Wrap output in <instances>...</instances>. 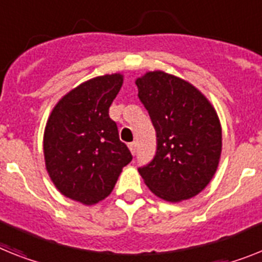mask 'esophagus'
<instances>
[{"mask_svg": "<svg viewBox=\"0 0 262 262\" xmlns=\"http://www.w3.org/2000/svg\"><path fill=\"white\" fill-rule=\"evenodd\" d=\"M129 149H130L132 155H135L136 150H137V142H130L129 144Z\"/></svg>", "mask_w": 262, "mask_h": 262, "instance_id": "obj_1", "label": "esophagus"}]
</instances>
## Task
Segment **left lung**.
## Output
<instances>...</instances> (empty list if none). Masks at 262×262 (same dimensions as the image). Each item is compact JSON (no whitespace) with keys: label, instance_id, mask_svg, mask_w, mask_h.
<instances>
[{"label":"left lung","instance_id":"left-lung-1","mask_svg":"<svg viewBox=\"0 0 262 262\" xmlns=\"http://www.w3.org/2000/svg\"><path fill=\"white\" fill-rule=\"evenodd\" d=\"M136 85L157 137L153 160L138 168L145 184L170 202L199 194L216 173L221 155L216 111L193 85L172 74L149 72Z\"/></svg>","mask_w":262,"mask_h":262}]
</instances>
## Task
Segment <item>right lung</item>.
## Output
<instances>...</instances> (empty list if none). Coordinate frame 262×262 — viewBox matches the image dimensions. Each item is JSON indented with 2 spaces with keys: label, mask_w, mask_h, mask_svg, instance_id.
<instances>
[{
  "label": "right lung",
  "mask_w": 262,
  "mask_h": 262,
  "mask_svg": "<svg viewBox=\"0 0 262 262\" xmlns=\"http://www.w3.org/2000/svg\"><path fill=\"white\" fill-rule=\"evenodd\" d=\"M121 86V74L81 83L61 98L46 124L43 155L50 179L63 195L85 205L111 194L133 158L109 117Z\"/></svg>",
  "instance_id": "1"
}]
</instances>
